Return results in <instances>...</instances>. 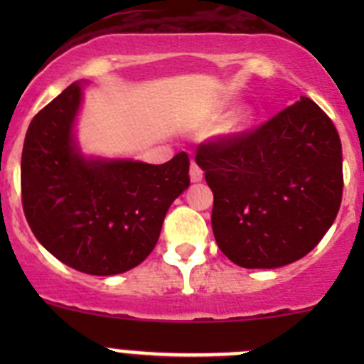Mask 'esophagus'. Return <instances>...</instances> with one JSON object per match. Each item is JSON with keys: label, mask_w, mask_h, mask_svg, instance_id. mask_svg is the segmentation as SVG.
I'll list each match as a JSON object with an SVG mask.
<instances>
[{"label": "esophagus", "mask_w": 364, "mask_h": 364, "mask_svg": "<svg viewBox=\"0 0 364 364\" xmlns=\"http://www.w3.org/2000/svg\"><path fill=\"white\" fill-rule=\"evenodd\" d=\"M203 176H204L203 168L197 165V161H192V165H190V179H192L193 183H197L203 179Z\"/></svg>", "instance_id": "obj_1"}]
</instances>
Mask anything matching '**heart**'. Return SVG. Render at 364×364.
I'll return each instance as SVG.
<instances>
[{"instance_id": "1", "label": "heart", "mask_w": 364, "mask_h": 364, "mask_svg": "<svg viewBox=\"0 0 364 364\" xmlns=\"http://www.w3.org/2000/svg\"><path fill=\"white\" fill-rule=\"evenodd\" d=\"M247 123H248V114H240V116L234 117L232 127L234 128H241V127H243V124H247Z\"/></svg>"}]
</instances>
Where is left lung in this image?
<instances>
[{"label":"left lung","instance_id":"8db88e82","mask_svg":"<svg viewBox=\"0 0 364 364\" xmlns=\"http://www.w3.org/2000/svg\"><path fill=\"white\" fill-rule=\"evenodd\" d=\"M196 160L215 196L216 243L241 267L294 262L317 247L338 215L340 135L306 97L259 127L204 141Z\"/></svg>","mask_w":364,"mask_h":364}]
</instances>
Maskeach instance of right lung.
<instances>
[{
  "label": "right lung",
  "instance_id": "right-lung-1",
  "mask_svg": "<svg viewBox=\"0 0 364 364\" xmlns=\"http://www.w3.org/2000/svg\"><path fill=\"white\" fill-rule=\"evenodd\" d=\"M80 86L29 123L21 160L26 220L36 240L73 269L98 277L139 266L155 248L165 213L190 185L185 151L161 165L84 160L72 139Z\"/></svg>",
  "mask_w": 364,
  "mask_h": 364
}]
</instances>
